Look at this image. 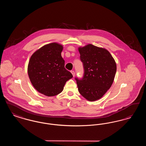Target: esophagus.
Returning <instances> with one entry per match:
<instances>
[{
  "label": "esophagus",
  "instance_id": "1",
  "mask_svg": "<svg viewBox=\"0 0 146 146\" xmlns=\"http://www.w3.org/2000/svg\"><path fill=\"white\" fill-rule=\"evenodd\" d=\"M71 73H72V75H73V76H75V72L74 71V70H71V72H70Z\"/></svg>",
  "mask_w": 146,
  "mask_h": 146
}]
</instances>
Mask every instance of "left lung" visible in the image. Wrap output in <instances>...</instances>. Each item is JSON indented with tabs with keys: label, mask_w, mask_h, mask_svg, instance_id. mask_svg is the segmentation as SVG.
I'll return each mask as SVG.
<instances>
[{
	"label": "left lung",
	"mask_w": 146,
	"mask_h": 146,
	"mask_svg": "<svg viewBox=\"0 0 146 146\" xmlns=\"http://www.w3.org/2000/svg\"><path fill=\"white\" fill-rule=\"evenodd\" d=\"M83 63V78H76L79 93L90 101L100 99L111 88L117 71V65L106 49L92 44L79 47Z\"/></svg>",
	"instance_id": "1"
}]
</instances>
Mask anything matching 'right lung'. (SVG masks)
Returning <instances> with one entry per match:
<instances>
[{
	"label": "right lung",
	"mask_w": 146,
	"mask_h": 146,
	"mask_svg": "<svg viewBox=\"0 0 146 146\" xmlns=\"http://www.w3.org/2000/svg\"><path fill=\"white\" fill-rule=\"evenodd\" d=\"M62 45L52 42L37 50L31 56L28 65L30 81L39 92L47 96L61 93L72 73L64 68L61 56Z\"/></svg>",
	"instance_id": "obj_1"
}]
</instances>
